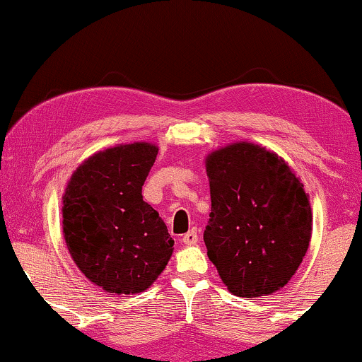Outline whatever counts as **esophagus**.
Wrapping results in <instances>:
<instances>
[{
	"mask_svg": "<svg viewBox=\"0 0 362 362\" xmlns=\"http://www.w3.org/2000/svg\"><path fill=\"white\" fill-rule=\"evenodd\" d=\"M182 243L187 244V246H192V244L198 243V229H191V231H187L185 236H182Z\"/></svg>",
	"mask_w": 362,
	"mask_h": 362,
	"instance_id": "esophagus-1",
	"label": "esophagus"
}]
</instances>
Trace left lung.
Wrapping results in <instances>:
<instances>
[{
	"label": "left lung",
	"instance_id": "8db88e82",
	"mask_svg": "<svg viewBox=\"0 0 362 362\" xmlns=\"http://www.w3.org/2000/svg\"><path fill=\"white\" fill-rule=\"evenodd\" d=\"M211 213L208 256L229 293L259 298L284 288L313 233L309 194L289 164L251 141L206 156Z\"/></svg>",
	"mask_w": 362,
	"mask_h": 362
}]
</instances>
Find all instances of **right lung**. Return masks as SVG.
<instances>
[{"label":"right lung","instance_id":"1","mask_svg":"<svg viewBox=\"0 0 362 362\" xmlns=\"http://www.w3.org/2000/svg\"><path fill=\"white\" fill-rule=\"evenodd\" d=\"M158 146L116 144L79 164L63 194V234L78 269L110 294L146 291L171 259L175 241L143 185Z\"/></svg>","mask_w":362,"mask_h":362}]
</instances>
